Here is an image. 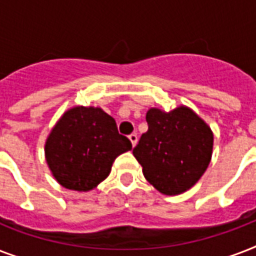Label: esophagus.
I'll use <instances>...</instances> for the list:
<instances>
[{
    "mask_svg": "<svg viewBox=\"0 0 256 256\" xmlns=\"http://www.w3.org/2000/svg\"><path fill=\"white\" fill-rule=\"evenodd\" d=\"M128 140H130V142H132V146H136V142H138V136H136V132H132V136H128Z\"/></svg>",
    "mask_w": 256,
    "mask_h": 256,
    "instance_id": "34e87169",
    "label": "esophagus"
}]
</instances>
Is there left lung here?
Returning <instances> with one entry per match:
<instances>
[{
	"instance_id": "8db88e82",
	"label": "left lung",
	"mask_w": 256,
	"mask_h": 256,
	"mask_svg": "<svg viewBox=\"0 0 256 256\" xmlns=\"http://www.w3.org/2000/svg\"><path fill=\"white\" fill-rule=\"evenodd\" d=\"M148 130L132 154L146 180L164 195H178L194 186L208 168L214 134L210 126L184 104L146 112Z\"/></svg>"
}]
</instances>
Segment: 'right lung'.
<instances>
[{"instance_id":"1","label":"right lung","mask_w":256,"mask_h":256,"mask_svg":"<svg viewBox=\"0 0 256 256\" xmlns=\"http://www.w3.org/2000/svg\"><path fill=\"white\" fill-rule=\"evenodd\" d=\"M132 150L116 120L94 106H74L54 124L45 142V158L62 187L90 191L108 178L112 162Z\"/></svg>"}]
</instances>
